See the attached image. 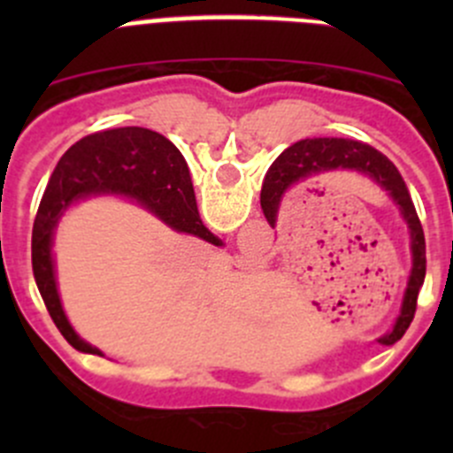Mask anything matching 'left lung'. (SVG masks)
I'll list each match as a JSON object with an SVG mask.
<instances>
[{"label":"left lung","instance_id":"1","mask_svg":"<svg viewBox=\"0 0 453 453\" xmlns=\"http://www.w3.org/2000/svg\"><path fill=\"white\" fill-rule=\"evenodd\" d=\"M328 171H357L372 180L392 203L399 208L405 226L410 232V252H412V269L408 276V287L403 291V303H401V313L396 318L395 326L388 335L379 337L381 344H395L403 337L412 322L414 311H417V298L425 280V234L423 226L418 221L417 208H414L410 190L405 186L403 177L396 171L395 164L372 149L370 144L357 140L344 138H311L300 140L291 144L280 153V157L272 164L265 180L263 190H260V205L267 217V221L276 223L278 208H280L282 195L291 186L309 180V177L319 175Z\"/></svg>","mask_w":453,"mask_h":453}]
</instances>
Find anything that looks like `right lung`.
Listing matches in <instances>:
<instances>
[{"label":"right lung","mask_w":453,"mask_h":453,"mask_svg":"<svg viewBox=\"0 0 453 453\" xmlns=\"http://www.w3.org/2000/svg\"><path fill=\"white\" fill-rule=\"evenodd\" d=\"M98 195H120L173 230L195 234L208 243L219 239L203 226L184 155L171 140L142 127L96 131L72 144L58 159L32 227V272L50 318L61 335L81 353L103 355L72 328L63 311L54 272V230L63 212L76 201Z\"/></svg>","instance_id":"obj_1"}]
</instances>
